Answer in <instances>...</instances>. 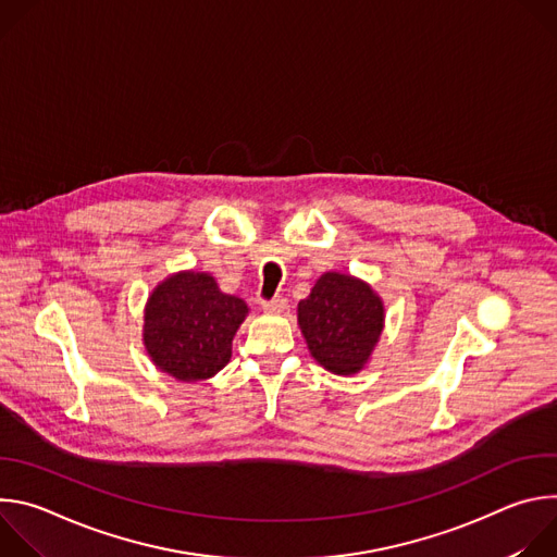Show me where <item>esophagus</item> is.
<instances>
[{
	"label": "esophagus",
	"instance_id": "1",
	"mask_svg": "<svg viewBox=\"0 0 557 557\" xmlns=\"http://www.w3.org/2000/svg\"><path fill=\"white\" fill-rule=\"evenodd\" d=\"M262 306H264V310H269V312H282V310L288 306V299L282 297V295H275V297H271V299H264Z\"/></svg>",
	"mask_w": 557,
	"mask_h": 557
}]
</instances>
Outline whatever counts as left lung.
I'll return each instance as SVG.
<instances>
[{
    "instance_id": "8db88e82",
    "label": "left lung",
    "mask_w": 557,
    "mask_h": 557,
    "mask_svg": "<svg viewBox=\"0 0 557 557\" xmlns=\"http://www.w3.org/2000/svg\"><path fill=\"white\" fill-rule=\"evenodd\" d=\"M310 355L335 374H355L368 361L383 329L374 290L342 273H326L297 306Z\"/></svg>"
}]
</instances>
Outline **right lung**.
Masks as SVG:
<instances>
[{"instance_id": "obj_1", "label": "right lung", "mask_w": 557, "mask_h": 557, "mask_svg": "<svg viewBox=\"0 0 557 557\" xmlns=\"http://www.w3.org/2000/svg\"><path fill=\"white\" fill-rule=\"evenodd\" d=\"M247 312V304L222 293L211 275L178 273L147 301V352L178 381L209 379L231 359L233 335Z\"/></svg>"}]
</instances>
